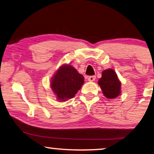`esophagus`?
<instances>
[{"label":"esophagus","mask_w":154,"mask_h":154,"mask_svg":"<svg viewBox=\"0 0 154 154\" xmlns=\"http://www.w3.org/2000/svg\"><path fill=\"white\" fill-rule=\"evenodd\" d=\"M95 78H96L95 76H89L87 77V79H88L89 82H93V81H95Z\"/></svg>","instance_id":"esophagus-1"}]
</instances>
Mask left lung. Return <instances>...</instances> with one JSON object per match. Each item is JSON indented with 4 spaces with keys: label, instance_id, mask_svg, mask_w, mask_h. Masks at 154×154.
I'll return each instance as SVG.
<instances>
[{
    "label": "left lung",
    "instance_id": "8db88e82",
    "mask_svg": "<svg viewBox=\"0 0 154 154\" xmlns=\"http://www.w3.org/2000/svg\"><path fill=\"white\" fill-rule=\"evenodd\" d=\"M98 84L104 96L107 98L113 99L120 94L121 83L113 70L107 69L103 71Z\"/></svg>",
    "mask_w": 154,
    "mask_h": 154
}]
</instances>
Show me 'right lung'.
Instances as JSON below:
<instances>
[{
  "instance_id": "obj_1",
  "label": "right lung",
  "mask_w": 154,
  "mask_h": 154,
  "mask_svg": "<svg viewBox=\"0 0 154 154\" xmlns=\"http://www.w3.org/2000/svg\"><path fill=\"white\" fill-rule=\"evenodd\" d=\"M84 82L83 75L74 67L63 65L57 71L51 81V88L58 100L66 101L74 97Z\"/></svg>"
}]
</instances>
